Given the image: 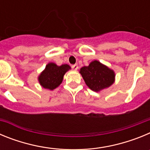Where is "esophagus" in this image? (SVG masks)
I'll return each instance as SVG.
<instances>
[{
  "label": "esophagus",
  "instance_id": "34e87169",
  "mask_svg": "<svg viewBox=\"0 0 150 150\" xmlns=\"http://www.w3.org/2000/svg\"><path fill=\"white\" fill-rule=\"evenodd\" d=\"M71 67H72L73 70H74V71H77L78 68H79V67H78L76 64H74V65L71 66Z\"/></svg>",
  "mask_w": 150,
  "mask_h": 150
}]
</instances>
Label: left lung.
Listing matches in <instances>:
<instances>
[{
  "label": "left lung",
  "mask_w": 150,
  "mask_h": 150,
  "mask_svg": "<svg viewBox=\"0 0 150 150\" xmlns=\"http://www.w3.org/2000/svg\"><path fill=\"white\" fill-rule=\"evenodd\" d=\"M79 74L87 86L94 91H100L112 86L116 74L113 70L97 60H94L79 70Z\"/></svg>",
  "instance_id": "left-lung-1"
}]
</instances>
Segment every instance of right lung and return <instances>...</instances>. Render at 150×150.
<instances>
[{"label":"right lung","instance_id":"obj_1","mask_svg":"<svg viewBox=\"0 0 150 150\" xmlns=\"http://www.w3.org/2000/svg\"><path fill=\"white\" fill-rule=\"evenodd\" d=\"M70 69L71 67L66 64L59 66L53 62H50L38 76L40 85L46 89H55L60 86L64 74Z\"/></svg>","mask_w":150,"mask_h":150}]
</instances>
